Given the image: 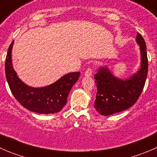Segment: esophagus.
<instances>
[{"instance_id": "esophagus-1", "label": "esophagus", "mask_w": 157, "mask_h": 157, "mask_svg": "<svg viewBox=\"0 0 157 157\" xmlns=\"http://www.w3.org/2000/svg\"><path fill=\"white\" fill-rule=\"evenodd\" d=\"M92 74H93V69L90 68V67L86 69L84 73V76H86V77H90V76H92Z\"/></svg>"}]
</instances>
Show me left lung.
<instances>
[{
  "mask_svg": "<svg viewBox=\"0 0 157 157\" xmlns=\"http://www.w3.org/2000/svg\"><path fill=\"white\" fill-rule=\"evenodd\" d=\"M136 41L141 56L140 68L136 74L123 80L112 75L107 67H101L95 74L97 93L94 107L102 115L108 116L129 109L143 91L148 72L146 42L139 33Z\"/></svg>",
  "mask_w": 157,
  "mask_h": 157,
  "instance_id": "8db88e82",
  "label": "left lung"
}]
</instances>
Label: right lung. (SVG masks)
Returning <instances> with one entry per match:
<instances>
[{
	"label": "right lung",
	"instance_id": "right-lung-1",
	"mask_svg": "<svg viewBox=\"0 0 157 157\" xmlns=\"http://www.w3.org/2000/svg\"><path fill=\"white\" fill-rule=\"evenodd\" d=\"M13 41L8 48L5 61V74L7 83L17 101L28 110L40 114H53L60 112L67 101L73 85L78 80L80 72L65 74L48 86L30 87L20 80L11 61Z\"/></svg>",
	"mask_w": 157,
	"mask_h": 157
}]
</instances>
